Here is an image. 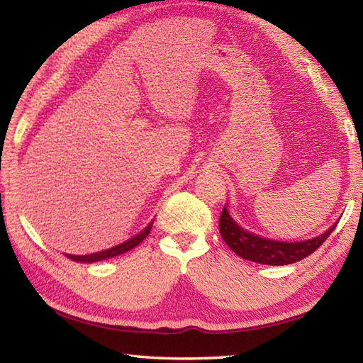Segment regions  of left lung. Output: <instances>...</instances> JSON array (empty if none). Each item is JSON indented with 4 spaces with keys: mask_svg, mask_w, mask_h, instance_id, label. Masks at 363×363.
<instances>
[{
    "mask_svg": "<svg viewBox=\"0 0 363 363\" xmlns=\"http://www.w3.org/2000/svg\"><path fill=\"white\" fill-rule=\"evenodd\" d=\"M335 227L336 224L330 227L327 232H323L320 237L312 238V240L285 243L267 240V238L257 237L255 233L243 230L229 216L225 206L223 208L219 218V232L233 253H237L243 259L257 264H269V266H285V264H293L304 259V257L314 253L317 248H320V245L327 240L330 233L335 230Z\"/></svg>",
    "mask_w": 363,
    "mask_h": 363,
    "instance_id": "left-lung-1",
    "label": "left lung"
}]
</instances>
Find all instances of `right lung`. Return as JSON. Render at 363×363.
I'll return each mask as SVG.
<instances>
[{"instance_id": "right-lung-1", "label": "right lung", "mask_w": 363, "mask_h": 363, "mask_svg": "<svg viewBox=\"0 0 363 363\" xmlns=\"http://www.w3.org/2000/svg\"><path fill=\"white\" fill-rule=\"evenodd\" d=\"M152 224L153 223H150L143 232L138 233L136 237L130 238V240H128V242L121 243V245H116V247L108 248L106 251H101V253H93V255H86V256H73V255H65V256L69 257V259L77 261V262H96V261L108 259V257H115V256H118V255H123V253H126V251L133 250L134 247H138V245L143 242L147 235H149L150 229H152Z\"/></svg>"}]
</instances>
